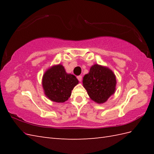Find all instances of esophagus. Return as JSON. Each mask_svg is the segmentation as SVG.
Returning <instances> with one entry per match:
<instances>
[{
	"mask_svg": "<svg viewBox=\"0 0 154 154\" xmlns=\"http://www.w3.org/2000/svg\"><path fill=\"white\" fill-rule=\"evenodd\" d=\"M77 79L79 80V81H82V76H81V75H79V76L77 77Z\"/></svg>",
	"mask_w": 154,
	"mask_h": 154,
	"instance_id": "esophagus-1",
	"label": "esophagus"
}]
</instances>
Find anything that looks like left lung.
I'll use <instances>...</instances> for the list:
<instances>
[{
  "mask_svg": "<svg viewBox=\"0 0 154 154\" xmlns=\"http://www.w3.org/2000/svg\"><path fill=\"white\" fill-rule=\"evenodd\" d=\"M83 85L91 100L103 104L115 93L116 75L109 67L94 64L83 77Z\"/></svg>",
  "mask_w": 154,
  "mask_h": 154,
  "instance_id": "left-lung-1",
  "label": "left lung"
}]
</instances>
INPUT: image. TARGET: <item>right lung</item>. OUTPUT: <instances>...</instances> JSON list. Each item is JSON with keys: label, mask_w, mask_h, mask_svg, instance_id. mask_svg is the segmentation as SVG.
<instances>
[{"label": "right lung", "mask_w": 154, "mask_h": 154, "mask_svg": "<svg viewBox=\"0 0 154 154\" xmlns=\"http://www.w3.org/2000/svg\"><path fill=\"white\" fill-rule=\"evenodd\" d=\"M79 83L75 75L67 73L61 64L54 65L42 77L45 95L53 102L64 103L71 95V91Z\"/></svg>", "instance_id": "right-lung-1"}]
</instances>
